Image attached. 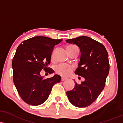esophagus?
Instances as JSON below:
<instances>
[{
	"label": "esophagus",
	"instance_id": "1",
	"mask_svg": "<svg viewBox=\"0 0 123 123\" xmlns=\"http://www.w3.org/2000/svg\"><path fill=\"white\" fill-rule=\"evenodd\" d=\"M66 79H67V78H66L62 77V78H61V81H64V80H65Z\"/></svg>",
	"mask_w": 123,
	"mask_h": 123
}]
</instances>
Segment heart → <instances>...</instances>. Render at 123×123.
Instances as JSON below:
<instances>
[{"label": "heart", "mask_w": 123, "mask_h": 123, "mask_svg": "<svg viewBox=\"0 0 123 123\" xmlns=\"http://www.w3.org/2000/svg\"><path fill=\"white\" fill-rule=\"evenodd\" d=\"M77 48V47L75 45H69L67 46V49L68 52H70L71 51L73 50L75 48ZM54 57V54H52V56H51V59H53ZM73 69V67L72 66L69 65L67 64H62L59 65L56 67V72L58 73V74H60V75H63V76H67L69 74H70L71 72H72Z\"/></svg>", "instance_id": "heart-1"}]
</instances>
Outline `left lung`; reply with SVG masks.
Here are the masks:
<instances>
[{"label": "left lung", "mask_w": 123, "mask_h": 123, "mask_svg": "<svg viewBox=\"0 0 123 123\" xmlns=\"http://www.w3.org/2000/svg\"><path fill=\"white\" fill-rule=\"evenodd\" d=\"M66 42L80 48V61L75 73L85 78L80 84L75 82L74 88L67 92V95L74 106L87 107L96 100L105 87L110 68L107 51L103 44L86 36Z\"/></svg>", "instance_id": "8db88e82"}]
</instances>
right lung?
Here are the masks:
<instances>
[{
  "label": "right lung",
  "instance_id": "1",
  "mask_svg": "<svg viewBox=\"0 0 123 123\" xmlns=\"http://www.w3.org/2000/svg\"><path fill=\"white\" fill-rule=\"evenodd\" d=\"M62 40L37 36L23 41L18 45L13 61V82L20 96L25 103L38 106L47 100L52 86L61 81L55 75L44 79L42 69L51 74L54 70L47 67L50 64L54 47Z\"/></svg>",
  "mask_w": 123,
  "mask_h": 123
}]
</instances>
